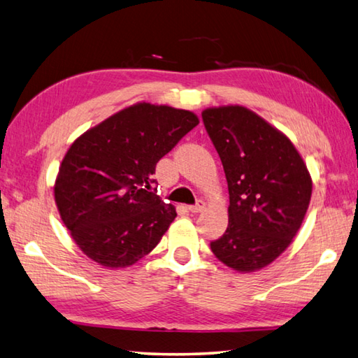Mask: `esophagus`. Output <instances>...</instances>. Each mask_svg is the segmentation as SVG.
Segmentation results:
<instances>
[{"label": "esophagus", "mask_w": 358, "mask_h": 358, "mask_svg": "<svg viewBox=\"0 0 358 358\" xmlns=\"http://www.w3.org/2000/svg\"><path fill=\"white\" fill-rule=\"evenodd\" d=\"M203 208H205V201L203 200H199L196 205L187 206V210H189L191 213H200V211H203Z\"/></svg>", "instance_id": "34e87169"}]
</instances>
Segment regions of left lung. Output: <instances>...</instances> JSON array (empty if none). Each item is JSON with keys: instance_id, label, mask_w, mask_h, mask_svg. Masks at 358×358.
I'll use <instances>...</instances> for the list:
<instances>
[{"instance_id": "8db88e82", "label": "left lung", "mask_w": 358, "mask_h": 358, "mask_svg": "<svg viewBox=\"0 0 358 358\" xmlns=\"http://www.w3.org/2000/svg\"><path fill=\"white\" fill-rule=\"evenodd\" d=\"M229 185V227L211 241L220 262L239 272L274 262L301 229L311 178L283 133L243 106L201 113Z\"/></svg>"}]
</instances>
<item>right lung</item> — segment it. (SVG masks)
<instances>
[{
  "mask_svg": "<svg viewBox=\"0 0 358 358\" xmlns=\"http://www.w3.org/2000/svg\"><path fill=\"white\" fill-rule=\"evenodd\" d=\"M197 125L191 111L139 103L71 144L57 173L55 200L90 259L127 268L158 245L177 211L157 196L155 169Z\"/></svg>",
  "mask_w": 358,
  "mask_h": 358,
  "instance_id": "1",
  "label": "right lung"
}]
</instances>
